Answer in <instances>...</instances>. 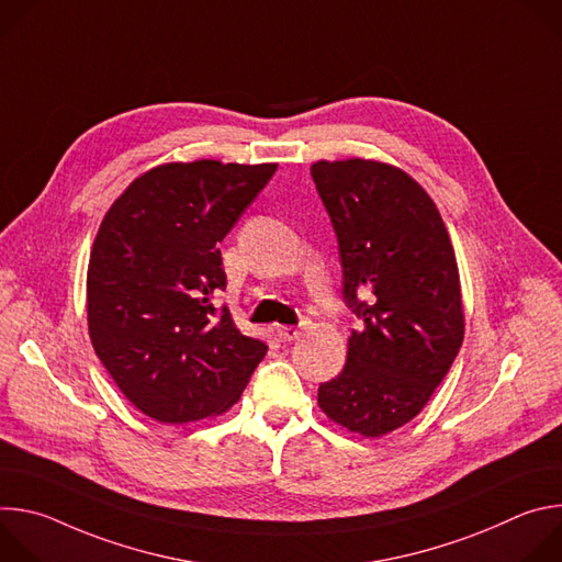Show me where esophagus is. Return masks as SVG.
<instances>
[{"mask_svg": "<svg viewBox=\"0 0 562 562\" xmlns=\"http://www.w3.org/2000/svg\"><path fill=\"white\" fill-rule=\"evenodd\" d=\"M306 329H308V319H302L297 327H280L278 336L282 342H291V340H297Z\"/></svg>", "mask_w": 562, "mask_h": 562, "instance_id": "1", "label": "esophagus"}]
</instances>
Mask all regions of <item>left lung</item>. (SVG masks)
Returning a JSON list of instances; mask_svg holds the SVG:
<instances>
[{
  "mask_svg": "<svg viewBox=\"0 0 562 562\" xmlns=\"http://www.w3.org/2000/svg\"><path fill=\"white\" fill-rule=\"evenodd\" d=\"M317 195L338 235L342 293L362 319L342 373L317 389L334 423L364 438L414 420L451 369L462 338L460 276L427 191L375 159H319Z\"/></svg>",
  "mask_w": 562,
  "mask_h": 562,
  "instance_id": "1",
  "label": "left lung"
}]
</instances>
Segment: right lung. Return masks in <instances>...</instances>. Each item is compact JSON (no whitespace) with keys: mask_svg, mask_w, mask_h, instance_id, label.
<instances>
[{"mask_svg":"<svg viewBox=\"0 0 562 562\" xmlns=\"http://www.w3.org/2000/svg\"><path fill=\"white\" fill-rule=\"evenodd\" d=\"M278 165L171 162L133 180L104 215L87 276L89 336L148 418L184 425L231 409L267 356L226 306L217 245Z\"/></svg>","mask_w":562,"mask_h":562,"instance_id":"obj_1","label":"right lung"}]
</instances>
